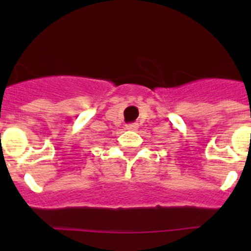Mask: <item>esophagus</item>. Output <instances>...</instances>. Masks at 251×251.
I'll use <instances>...</instances> for the list:
<instances>
[{
  "mask_svg": "<svg viewBox=\"0 0 251 251\" xmlns=\"http://www.w3.org/2000/svg\"><path fill=\"white\" fill-rule=\"evenodd\" d=\"M137 128H138V124L137 123H130L126 126V129L127 130H137Z\"/></svg>",
  "mask_w": 251,
  "mask_h": 251,
  "instance_id": "esophagus-1",
  "label": "esophagus"
}]
</instances>
